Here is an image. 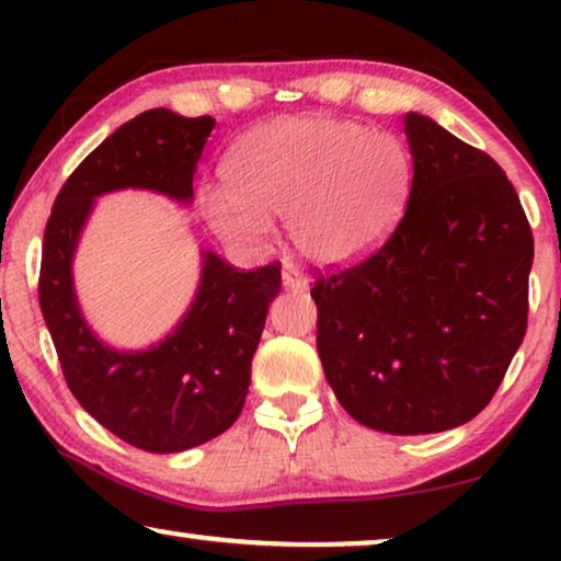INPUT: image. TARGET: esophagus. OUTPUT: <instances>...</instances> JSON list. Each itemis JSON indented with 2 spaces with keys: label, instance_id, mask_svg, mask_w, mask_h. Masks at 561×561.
Segmentation results:
<instances>
[{
  "label": "esophagus",
  "instance_id": "esophagus-1",
  "mask_svg": "<svg viewBox=\"0 0 561 561\" xmlns=\"http://www.w3.org/2000/svg\"><path fill=\"white\" fill-rule=\"evenodd\" d=\"M280 280H283V288H286V290H306V280L294 271H283Z\"/></svg>",
  "mask_w": 561,
  "mask_h": 561
}]
</instances>
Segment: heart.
Wrapping results in <instances>:
<instances>
[{
    "label": "heart",
    "mask_w": 561,
    "mask_h": 561,
    "mask_svg": "<svg viewBox=\"0 0 561 561\" xmlns=\"http://www.w3.org/2000/svg\"><path fill=\"white\" fill-rule=\"evenodd\" d=\"M225 186L198 191L209 232L260 252L283 217L298 257L344 267L386 240L411 186V158L393 135L334 117H283L250 129L225 160Z\"/></svg>",
    "instance_id": "obj_1"
}]
</instances>
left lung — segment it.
I'll use <instances>...</instances> for the list:
<instances>
[{"instance_id": "1", "label": "left lung", "mask_w": 561, "mask_h": 561, "mask_svg": "<svg viewBox=\"0 0 561 561\" xmlns=\"http://www.w3.org/2000/svg\"><path fill=\"white\" fill-rule=\"evenodd\" d=\"M411 194L365 263L317 280V350L352 419L398 436L462 426L526 334L534 237L501 165L403 114Z\"/></svg>"}]
</instances>
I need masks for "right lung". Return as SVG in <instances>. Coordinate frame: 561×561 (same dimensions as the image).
<instances>
[{"label":"right lung","mask_w":561,"mask_h":561,"mask_svg":"<svg viewBox=\"0 0 561 561\" xmlns=\"http://www.w3.org/2000/svg\"><path fill=\"white\" fill-rule=\"evenodd\" d=\"M214 125V117H183L163 106L137 114L83 158L45 227L41 309L68 388L114 436L156 455L198 447L240 416L280 267L240 273L202 248L198 286L175 327L148 347L122 350L83 317L73 260L106 194L133 188L179 206L194 202V173Z\"/></svg>","instance_id":"right-lung-1"}]
</instances>
